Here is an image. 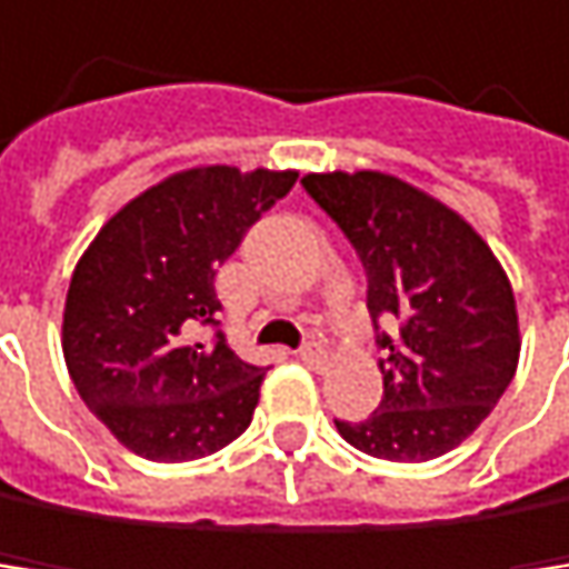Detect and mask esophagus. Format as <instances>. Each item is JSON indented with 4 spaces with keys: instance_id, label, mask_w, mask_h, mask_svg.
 Wrapping results in <instances>:
<instances>
[{
    "instance_id": "34e87169",
    "label": "esophagus",
    "mask_w": 569,
    "mask_h": 569,
    "mask_svg": "<svg viewBox=\"0 0 569 569\" xmlns=\"http://www.w3.org/2000/svg\"><path fill=\"white\" fill-rule=\"evenodd\" d=\"M300 361H303L307 368H317V371H320V368L327 365V348L313 341V345H307V348H300Z\"/></svg>"
}]
</instances>
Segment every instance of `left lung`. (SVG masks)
<instances>
[{"instance_id":"obj_1","label":"left lung","mask_w":569,"mask_h":569,"mask_svg":"<svg viewBox=\"0 0 569 569\" xmlns=\"http://www.w3.org/2000/svg\"><path fill=\"white\" fill-rule=\"evenodd\" d=\"M310 198L338 221L368 276L382 402L338 433L382 461L420 465L468 440L519 365L512 282L485 238L420 187L379 170L307 173Z\"/></svg>"}]
</instances>
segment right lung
Instances as JSON below:
<instances>
[{"label":"right lung","mask_w":569,"mask_h":569,"mask_svg":"<svg viewBox=\"0 0 569 569\" xmlns=\"http://www.w3.org/2000/svg\"><path fill=\"white\" fill-rule=\"evenodd\" d=\"M297 170L193 167L104 221L63 303V361L78 396L146 461H198L252 423L266 368L218 327V266L287 198Z\"/></svg>","instance_id":"obj_1"}]
</instances>
